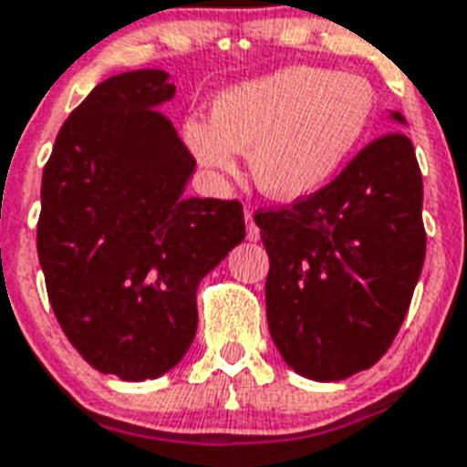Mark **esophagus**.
I'll use <instances>...</instances> for the list:
<instances>
[{"label":"esophagus","instance_id":"34e87169","mask_svg":"<svg viewBox=\"0 0 467 467\" xmlns=\"http://www.w3.org/2000/svg\"><path fill=\"white\" fill-rule=\"evenodd\" d=\"M244 221H246V239L249 242H258L261 239V230H258L256 221H254V213L251 211H246L244 213Z\"/></svg>","mask_w":467,"mask_h":467}]
</instances>
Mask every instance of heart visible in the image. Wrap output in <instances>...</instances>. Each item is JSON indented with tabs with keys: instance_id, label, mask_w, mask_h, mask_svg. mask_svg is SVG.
<instances>
[{
	"instance_id": "heart-1",
	"label": "heart",
	"mask_w": 467,
	"mask_h": 467,
	"mask_svg": "<svg viewBox=\"0 0 467 467\" xmlns=\"http://www.w3.org/2000/svg\"><path fill=\"white\" fill-rule=\"evenodd\" d=\"M376 110L379 96L364 77L291 65L218 93L211 121L185 119L183 140L213 178L234 176L237 152H249L261 192L294 202L317 192L348 164Z\"/></svg>"
}]
</instances>
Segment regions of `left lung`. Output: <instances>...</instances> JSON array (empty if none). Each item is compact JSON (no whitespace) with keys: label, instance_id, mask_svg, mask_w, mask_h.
<instances>
[{"label":"left lung","instance_id":"obj_1","mask_svg":"<svg viewBox=\"0 0 467 467\" xmlns=\"http://www.w3.org/2000/svg\"><path fill=\"white\" fill-rule=\"evenodd\" d=\"M390 119L407 124L400 112ZM420 209L413 145L390 131L306 200L256 211L270 256L267 327L296 374L343 380L388 352L423 270Z\"/></svg>","mask_w":467,"mask_h":467}]
</instances>
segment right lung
I'll list each match as a JSON object with an SVG mask.
<instances>
[{
    "mask_svg": "<svg viewBox=\"0 0 467 467\" xmlns=\"http://www.w3.org/2000/svg\"><path fill=\"white\" fill-rule=\"evenodd\" d=\"M164 70L121 72L70 112L44 166L37 254L77 352L160 379L197 334V286L244 239L239 202L185 197L194 160L161 112Z\"/></svg>",
    "mask_w": 467,
    "mask_h": 467,
    "instance_id": "obj_1",
    "label": "right lung"
}]
</instances>
